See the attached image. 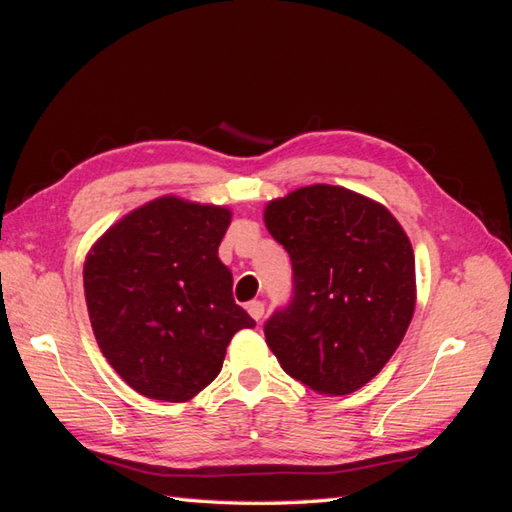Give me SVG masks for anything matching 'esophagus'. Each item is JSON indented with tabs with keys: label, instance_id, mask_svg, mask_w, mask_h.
<instances>
[{
	"label": "esophagus",
	"instance_id": "34e87169",
	"mask_svg": "<svg viewBox=\"0 0 512 512\" xmlns=\"http://www.w3.org/2000/svg\"><path fill=\"white\" fill-rule=\"evenodd\" d=\"M246 310H248V314L255 321H262L264 319V303L262 301H250L248 306H246Z\"/></svg>",
	"mask_w": 512,
	"mask_h": 512
}]
</instances>
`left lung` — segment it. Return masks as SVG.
<instances>
[{"label":"left lung","mask_w":512,"mask_h":512,"mask_svg":"<svg viewBox=\"0 0 512 512\" xmlns=\"http://www.w3.org/2000/svg\"><path fill=\"white\" fill-rule=\"evenodd\" d=\"M266 228L288 250L292 299L264 325L284 372L345 396L385 367L416 308V259L383 204L332 184L273 200Z\"/></svg>","instance_id":"left-lung-1"}]
</instances>
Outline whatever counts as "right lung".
Here are the masks:
<instances>
[{
    "label": "right lung",
    "instance_id": "obj_1",
    "mask_svg": "<svg viewBox=\"0 0 512 512\" xmlns=\"http://www.w3.org/2000/svg\"><path fill=\"white\" fill-rule=\"evenodd\" d=\"M228 224L224 206L165 195L116 222L85 259L96 343L138 394L191 400L220 374L233 334L255 328L217 257Z\"/></svg>",
    "mask_w": 512,
    "mask_h": 512
}]
</instances>
